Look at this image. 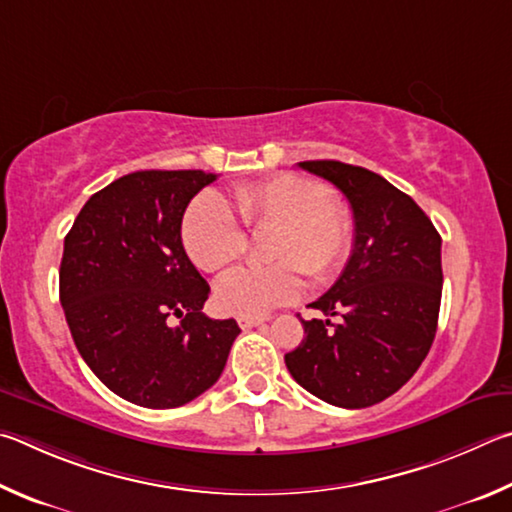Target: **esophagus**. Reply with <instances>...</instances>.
<instances>
[{
	"mask_svg": "<svg viewBox=\"0 0 512 512\" xmlns=\"http://www.w3.org/2000/svg\"><path fill=\"white\" fill-rule=\"evenodd\" d=\"M265 317H238V326L242 328V330H249V328H256V326H261V324H265Z\"/></svg>",
	"mask_w": 512,
	"mask_h": 512,
	"instance_id": "esophagus-1",
	"label": "esophagus"
}]
</instances>
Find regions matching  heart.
<instances>
[{
    "label": "heart",
    "mask_w": 512,
    "mask_h": 512,
    "mask_svg": "<svg viewBox=\"0 0 512 512\" xmlns=\"http://www.w3.org/2000/svg\"><path fill=\"white\" fill-rule=\"evenodd\" d=\"M233 210L215 193L195 197L184 213L186 254L204 272H222L247 251V233L272 229L267 267H242L215 285V303L238 317H263L301 294V272L326 281L346 261L353 240L348 206L308 177L281 173L231 191Z\"/></svg>",
    "instance_id": "heart-1"
}]
</instances>
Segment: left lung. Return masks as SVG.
I'll return each instance as SVG.
<instances>
[{"label":"left lung","instance_id":"obj_1","mask_svg":"<svg viewBox=\"0 0 512 512\" xmlns=\"http://www.w3.org/2000/svg\"><path fill=\"white\" fill-rule=\"evenodd\" d=\"M299 166L346 195L355 240L333 288L310 303L326 319H301L306 337L285 355V366L328 405H378L409 382L432 348L443 292L441 236L378 173L333 159ZM333 316L337 325L329 324Z\"/></svg>","mask_w":512,"mask_h":512}]
</instances>
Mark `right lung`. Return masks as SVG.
Listing matches in <instances>:
<instances>
[{
    "mask_svg": "<svg viewBox=\"0 0 512 512\" xmlns=\"http://www.w3.org/2000/svg\"><path fill=\"white\" fill-rule=\"evenodd\" d=\"M211 182L204 170L123 175L89 197L65 238L60 303L71 337L132 405L173 409L202 396L240 333L236 319L202 315L211 290L182 245L186 206Z\"/></svg>",
    "mask_w": 512,
    "mask_h": 512,
    "instance_id": "add662e5",
    "label": "right lung"
}]
</instances>
